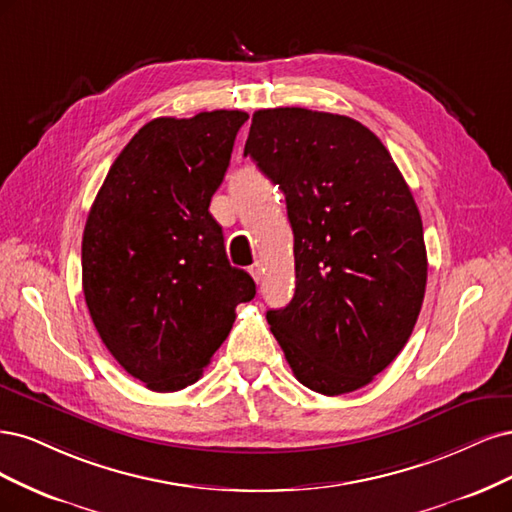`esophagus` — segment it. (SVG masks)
<instances>
[{"label": "esophagus", "mask_w": 512, "mask_h": 512, "mask_svg": "<svg viewBox=\"0 0 512 512\" xmlns=\"http://www.w3.org/2000/svg\"><path fill=\"white\" fill-rule=\"evenodd\" d=\"M249 274L255 278V283H259V280L263 278V263H261V261H255L253 266L249 268Z\"/></svg>", "instance_id": "esophagus-1"}]
</instances>
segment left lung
Wrapping results in <instances>:
<instances>
[{
  "instance_id": "obj_1",
  "label": "left lung",
  "mask_w": 512,
  "mask_h": 512,
  "mask_svg": "<svg viewBox=\"0 0 512 512\" xmlns=\"http://www.w3.org/2000/svg\"><path fill=\"white\" fill-rule=\"evenodd\" d=\"M244 155L285 193L295 293L266 317L295 378L323 395L368 385L404 349L427 283L402 172L366 125L308 108L257 110Z\"/></svg>"
}]
</instances>
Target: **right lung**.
Masks as SVG:
<instances>
[{
  "instance_id": "1",
  "label": "right lung",
  "mask_w": 512,
  "mask_h": 512,
  "mask_svg": "<svg viewBox=\"0 0 512 512\" xmlns=\"http://www.w3.org/2000/svg\"><path fill=\"white\" fill-rule=\"evenodd\" d=\"M242 110L146 123L114 159L82 234V291L106 349L148 389L193 385L255 298L208 212Z\"/></svg>"
}]
</instances>
